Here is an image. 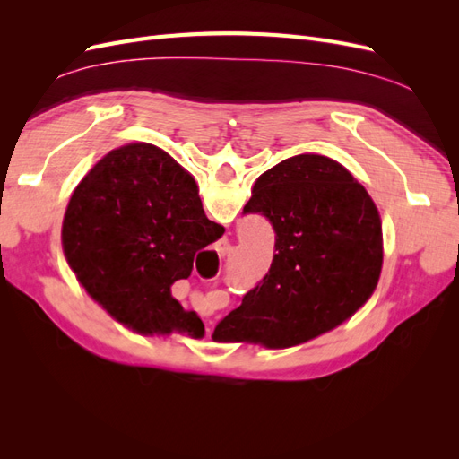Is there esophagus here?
<instances>
[{"instance_id":"esophagus-1","label":"esophagus","mask_w":459,"mask_h":459,"mask_svg":"<svg viewBox=\"0 0 459 459\" xmlns=\"http://www.w3.org/2000/svg\"><path fill=\"white\" fill-rule=\"evenodd\" d=\"M228 251H230V241H228V239L220 241V243H218V253H220V256H224Z\"/></svg>"}]
</instances>
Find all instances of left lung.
Listing matches in <instances>:
<instances>
[{"label": "left lung", "instance_id": "8db88e82", "mask_svg": "<svg viewBox=\"0 0 459 459\" xmlns=\"http://www.w3.org/2000/svg\"><path fill=\"white\" fill-rule=\"evenodd\" d=\"M243 214L275 231L268 273L214 329L218 341L283 349L349 319L373 293L383 264L379 212L352 174L322 155L264 172Z\"/></svg>", "mask_w": 459, "mask_h": 459}]
</instances>
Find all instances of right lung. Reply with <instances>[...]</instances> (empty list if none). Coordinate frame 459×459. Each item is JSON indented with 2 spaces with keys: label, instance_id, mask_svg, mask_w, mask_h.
<instances>
[{
  "label": "right lung",
  "instance_id": "add662e5",
  "mask_svg": "<svg viewBox=\"0 0 459 459\" xmlns=\"http://www.w3.org/2000/svg\"><path fill=\"white\" fill-rule=\"evenodd\" d=\"M221 233L182 166L155 145L132 143L110 151L74 189L63 248L78 281L120 324L201 337V319L170 287Z\"/></svg>",
  "mask_w": 459,
  "mask_h": 459
}]
</instances>
